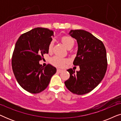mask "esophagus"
<instances>
[{
	"mask_svg": "<svg viewBox=\"0 0 121 121\" xmlns=\"http://www.w3.org/2000/svg\"><path fill=\"white\" fill-rule=\"evenodd\" d=\"M57 73H60L62 72V70H61V69H57Z\"/></svg>",
	"mask_w": 121,
	"mask_h": 121,
	"instance_id": "esophagus-1",
	"label": "esophagus"
}]
</instances>
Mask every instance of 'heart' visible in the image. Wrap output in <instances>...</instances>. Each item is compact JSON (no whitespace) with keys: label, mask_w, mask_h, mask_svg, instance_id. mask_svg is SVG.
Listing matches in <instances>:
<instances>
[{"label":"heart","mask_w":121,"mask_h":121,"mask_svg":"<svg viewBox=\"0 0 121 121\" xmlns=\"http://www.w3.org/2000/svg\"><path fill=\"white\" fill-rule=\"evenodd\" d=\"M62 42H63L66 47L67 48L70 49L71 48L73 47L75 41L73 38L70 37V36H63L61 39ZM53 41H51L49 43L48 45V50L49 51H51L53 48ZM68 59L65 58H63L59 56H54L51 59V63L55 67L58 68H62L64 67L65 63L68 62Z\"/></svg>","instance_id":"b5f03b06"}]
</instances>
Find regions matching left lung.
Masks as SVG:
<instances>
[{
    "label": "left lung",
    "instance_id": "1",
    "mask_svg": "<svg viewBox=\"0 0 121 121\" xmlns=\"http://www.w3.org/2000/svg\"><path fill=\"white\" fill-rule=\"evenodd\" d=\"M69 34L78 44L73 64L79 65L80 70H67L70 77L64 84L73 94L84 95L94 90L103 79L107 67L106 51L103 42L86 31L71 30Z\"/></svg>",
    "mask_w": 121,
    "mask_h": 121
}]
</instances>
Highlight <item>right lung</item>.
<instances>
[{
	"label": "right lung",
	"mask_w": 121,
	"mask_h": 121,
	"mask_svg": "<svg viewBox=\"0 0 121 121\" xmlns=\"http://www.w3.org/2000/svg\"><path fill=\"white\" fill-rule=\"evenodd\" d=\"M54 36L48 29L37 27L24 33L16 41L12 56V69L19 85L27 91L37 94L47 88L57 69L51 64H39Z\"/></svg>",
	"instance_id": "1"
}]
</instances>
